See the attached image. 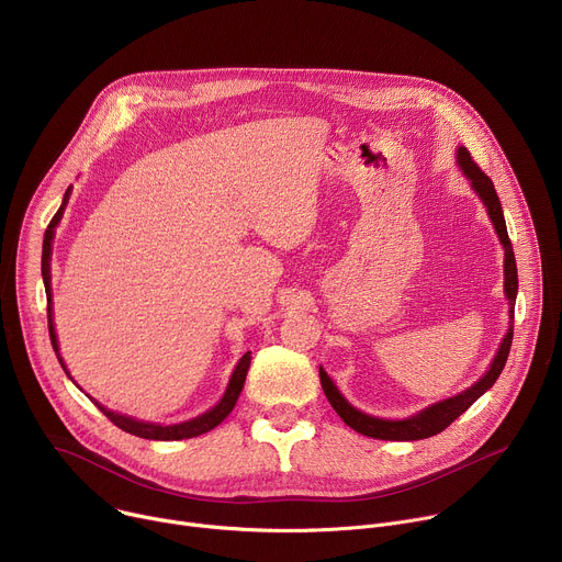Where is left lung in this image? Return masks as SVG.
<instances>
[{
	"label": "left lung",
	"mask_w": 562,
	"mask_h": 562,
	"mask_svg": "<svg viewBox=\"0 0 562 562\" xmlns=\"http://www.w3.org/2000/svg\"><path fill=\"white\" fill-rule=\"evenodd\" d=\"M458 167L462 169L464 178L471 182L473 191L477 193V198L485 202L487 213L492 217V224L501 237V245L505 249V293L509 300V329L507 336L501 342V349L496 353V358L490 364V371L480 378L475 384H471L469 389H464L462 393L442 400V403H436L427 409H423L420 414L405 418V420H382L369 414H362L360 409L351 407L345 395L338 391V386L334 384V380L327 375V371L319 367V382H323L325 395L331 403V407L336 409V414L345 420V425H349L351 429H356L362 436L369 438H378V440H423V438H431L440 431H445L458 416H462L475 400L483 395L487 389L494 386V382L498 380L501 371L505 369L509 349H512V338H514V304H516V293H518V271H516V258H514V249H512V239L507 235V224H505V215H503V206L498 200V193L494 189V182L480 171V167L471 159V153L460 146L458 148Z\"/></svg>",
	"instance_id": "left-lung-1"
}]
</instances>
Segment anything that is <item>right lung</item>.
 Masks as SVG:
<instances>
[{"instance_id":"1","label":"right lung","mask_w":562,"mask_h":562,"mask_svg":"<svg viewBox=\"0 0 562 562\" xmlns=\"http://www.w3.org/2000/svg\"><path fill=\"white\" fill-rule=\"evenodd\" d=\"M68 195H70V187L66 189L64 202H61V206L57 209V213L53 215V220H50V224H48V228H46V233H44L42 278H44L46 302H48V334H50V345H53V349H55V356H57L61 369H64L66 375L70 378V373H68V369H66V364H64V360H61V356H59L57 336H55V327H53V300H50V297H53V295H50V243H53V235H55V226L59 224V220H61V215H64V206H66V202H68ZM249 364H251V351H247L243 358H239V362H237V367L233 369V375H231V380H228V386H226V391H224L220 403H217L213 409H209L206 414H202V416H198V418H193V420L180 423V425L142 423V420H135V418H131V416L115 414V412L102 407V405L98 403V400H93V397H91V400L95 403V407H98L115 427H120L122 431L133 434V436H137V438H146V440H184V438H195V436H202V434L215 429V427L233 412V407H235V403H237V397H239V391H243V386H245ZM70 380H72V378H70Z\"/></svg>"}]
</instances>
